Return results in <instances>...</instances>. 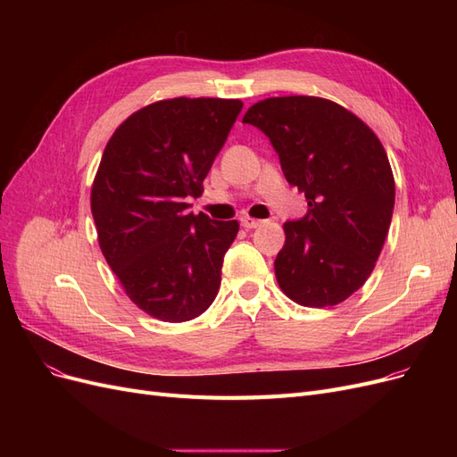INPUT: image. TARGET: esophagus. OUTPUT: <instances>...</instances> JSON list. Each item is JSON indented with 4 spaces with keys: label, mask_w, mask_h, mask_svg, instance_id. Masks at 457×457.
<instances>
[{
    "label": "esophagus",
    "mask_w": 457,
    "mask_h": 457,
    "mask_svg": "<svg viewBox=\"0 0 457 457\" xmlns=\"http://www.w3.org/2000/svg\"><path fill=\"white\" fill-rule=\"evenodd\" d=\"M240 223H242V227L245 230H252V228H257L261 225V220L259 219H252V217H242Z\"/></svg>",
    "instance_id": "esophagus-1"
}]
</instances>
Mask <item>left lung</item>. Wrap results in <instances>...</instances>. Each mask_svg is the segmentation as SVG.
I'll return each mask as SVG.
<instances>
[{"label":"left lung","mask_w":457,"mask_h":457,"mask_svg":"<svg viewBox=\"0 0 457 457\" xmlns=\"http://www.w3.org/2000/svg\"><path fill=\"white\" fill-rule=\"evenodd\" d=\"M265 133L286 181L305 192L307 215L284 223L274 272L303 307H331L361 289L391 227L395 177L366 123L320 96H270L242 120Z\"/></svg>","instance_id":"1"}]
</instances>
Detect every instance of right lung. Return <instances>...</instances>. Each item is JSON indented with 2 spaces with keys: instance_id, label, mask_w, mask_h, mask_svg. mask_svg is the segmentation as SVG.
<instances>
[{
  "instance_id": "add662e5",
  "label": "right lung",
  "mask_w": 457,
  "mask_h": 457,
  "mask_svg": "<svg viewBox=\"0 0 457 457\" xmlns=\"http://www.w3.org/2000/svg\"><path fill=\"white\" fill-rule=\"evenodd\" d=\"M238 99H177L137 110L110 137L91 188L101 252L137 307L187 322L217 297L238 220L188 213L237 121Z\"/></svg>"
}]
</instances>
